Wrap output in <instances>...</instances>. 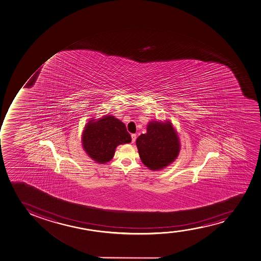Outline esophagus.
Listing matches in <instances>:
<instances>
[{
    "instance_id": "1",
    "label": "esophagus",
    "mask_w": 261,
    "mask_h": 261,
    "mask_svg": "<svg viewBox=\"0 0 261 261\" xmlns=\"http://www.w3.org/2000/svg\"><path fill=\"white\" fill-rule=\"evenodd\" d=\"M131 137H132V143H135V141H136V135L133 134V135H131Z\"/></svg>"
}]
</instances>
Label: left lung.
<instances>
[{
	"mask_svg": "<svg viewBox=\"0 0 261 261\" xmlns=\"http://www.w3.org/2000/svg\"><path fill=\"white\" fill-rule=\"evenodd\" d=\"M136 145L141 161L151 170L167 167L179 154V141L171 123L150 122L147 134L137 138Z\"/></svg>",
	"mask_w": 261,
	"mask_h": 261,
	"instance_id": "left-lung-1",
	"label": "left lung"
}]
</instances>
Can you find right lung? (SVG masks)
Returning <instances> with one entry per match:
<instances>
[{"label": "right lung", "mask_w": 261, "mask_h": 261, "mask_svg": "<svg viewBox=\"0 0 261 261\" xmlns=\"http://www.w3.org/2000/svg\"><path fill=\"white\" fill-rule=\"evenodd\" d=\"M131 141L125 124L114 116H106L97 122L88 123L82 135L84 149L99 163L111 161L117 146Z\"/></svg>", "instance_id": "add662e5"}]
</instances>
